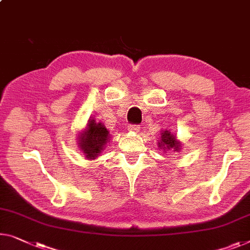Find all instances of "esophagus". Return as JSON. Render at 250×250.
Segmentation results:
<instances>
[{
  "instance_id": "34e87169",
  "label": "esophagus",
  "mask_w": 250,
  "mask_h": 250,
  "mask_svg": "<svg viewBox=\"0 0 250 250\" xmlns=\"http://www.w3.org/2000/svg\"><path fill=\"white\" fill-rule=\"evenodd\" d=\"M128 130H129V131H131V132H139L140 128H139V125H130L128 126Z\"/></svg>"
}]
</instances>
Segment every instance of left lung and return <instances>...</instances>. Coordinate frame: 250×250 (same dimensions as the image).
I'll use <instances>...</instances> for the list:
<instances>
[{
    "mask_svg": "<svg viewBox=\"0 0 250 250\" xmlns=\"http://www.w3.org/2000/svg\"><path fill=\"white\" fill-rule=\"evenodd\" d=\"M182 146H183V143L178 140L176 135L170 132V130H162L161 139L158 140V147L164 150V152H178L182 149Z\"/></svg>",
    "mask_w": 250,
    "mask_h": 250,
    "instance_id": "1",
    "label": "left lung"
}]
</instances>
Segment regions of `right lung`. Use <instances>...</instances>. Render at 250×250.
<instances>
[{
  "instance_id": "right-lung-1",
  "label": "right lung",
  "mask_w": 250,
  "mask_h": 250,
  "mask_svg": "<svg viewBox=\"0 0 250 250\" xmlns=\"http://www.w3.org/2000/svg\"><path fill=\"white\" fill-rule=\"evenodd\" d=\"M110 131L102 122L88 119L87 125L77 137V146L88 161L98 158L110 141Z\"/></svg>"
}]
</instances>
